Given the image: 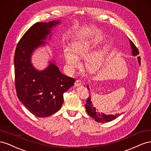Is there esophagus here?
Here are the masks:
<instances>
[{
  "label": "esophagus",
  "instance_id": "34e87169",
  "mask_svg": "<svg viewBox=\"0 0 151 151\" xmlns=\"http://www.w3.org/2000/svg\"><path fill=\"white\" fill-rule=\"evenodd\" d=\"M75 86H76V87H78V86L81 85V81L80 80H76V81H75Z\"/></svg>",
  "mask_w": 151,
  "mask_h": 151
}]
</instances>
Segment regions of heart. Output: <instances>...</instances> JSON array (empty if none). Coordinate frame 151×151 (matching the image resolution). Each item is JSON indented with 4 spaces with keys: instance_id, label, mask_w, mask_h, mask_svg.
Returning <instances> with one entry per match:
<instances>
[{
    "instance_id": "obj_1",
    "label": "heart",
    "mask_w": 151,
    "mask_h": 151,
    "mask_svg": "<svg viewBox=\"0 0 151 151\" xmlns=\"http://www.w3.org/2000/svg\"><path fill=\"white\" fill-rule=\"evenodd\" d=\"M93 47L92 42L86 39L77 40L73 42V49L68 46L64 47V55L69 68L71 70L79 68L80 61L78 55L81 58L86 56L92 50ZM104 56V50H100L88 55L86 59V67L90 71H96L100 68Z\"/></svg>"
}]
</instances>
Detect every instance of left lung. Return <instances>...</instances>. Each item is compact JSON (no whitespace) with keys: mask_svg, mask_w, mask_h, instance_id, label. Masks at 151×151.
<instances>
[{"mask_svg":"<svg viewBox=\"0 0 151 151\" xmlns=\"http://www.w3.org/2000/svg\"><path fill=\"white\" fill-rule=\"evenodd\" d=\"M130 42L131 44V47L132 50V53L133 55H137L139 54V52L138 49L137 48V47L135 46V45L133 44V42L130 40ZM138 59H139V63L140 65V57L139 56L138 57ZM87 89L89 90L88 86L87 85ZM90 96H89V97H88L87 100V102H86V105H85V109L86 111H87V113H88V114L91 116V117L96 120V122H102V123H105V122H109L113 121V119H115L116 118H118L119 116L121 115L122 113L121 114H116L114 115H112V114H109V115H106L104 113H100L99 112H98V110H96V109L94 107H93L92 103L91 102V99H90Z\"/></svg>","mask_w":151,"mask_h":151,"instance_id":"obj_1","label":"left lung"}]
</instances>
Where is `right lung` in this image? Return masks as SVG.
Listing matches in <instances>:
<instances>
[{
    "instance_id": "obj_1",
    "label": "right lung",
    "mask_w": 151,
    "mask_h": 151,
    "mask_svg": "<svg viewBox=\"0 0 151 151\" xmlns=\"http://www.w3.org/2000/svg\"><path fill=\"white\" fill-rule=\"evenodd\" d=\"M59 21L37 23L29 28L17 44L14 58L15 87L17 96L30 113L37 117H48L61 109L63 93L75 79L63 75L53 63L44 71L36 70L31 55Z\"/></svg>"
}]
</instances>
